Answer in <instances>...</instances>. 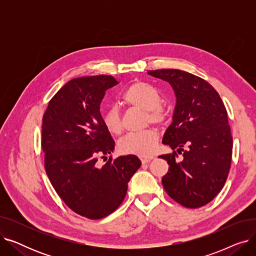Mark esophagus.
Returning a JSON list of instances; mask_svg holds the SVG:
<instances>
[{
	"instance_id": "obj_1",
	"label": "esophagus",
	"mask_w": 256,
	"mask_h": 256,
	"mask_svg": "<svg viewBox=\"0 0 256 256\" xmlns=\"http://www.w3.org/2000/svg\"><path fill=\"white\" fill-rule=\"evenodd\" d=\"M152 158H154V156H142V158H140V160H141L142 164L150 163Z\"/></svg>"
}]
</instances>
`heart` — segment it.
I'll list each match as a JSON object with an SVG mask.
<instances>
[{"instance_id": "b5f03b06", "label": "heart", "mask_w": 256, "mask_h": 256, "mask_svg": "<svg viewBox=\"0 0 256 256\" xmlns=\"http://www.w3.org/2000/svg\"><path fill=\"white\" fill-rule=\"evenodd\" d=\"M122 102L128 106L144 110L147 124L163 126L167 122L168 113L160 104L162 96L158 89L150 84L140 80L134 82L124 91ZM102 122L112 135H119L122 130V121L117 106H111L108 108L102 115ZM158 141V132L154 128H147L139 132L128 134L122 140H120L118 147L122 154L146 156L154 154Z\"/></svg>"}]
</instances>
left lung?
Wrapping results in <instances>:
<instances>
[{"instance_id":"8db88e82","label":"left lung","mask_w":256,"mask_h":256,"mask_svg":"<svg viewBox=\"0 0 256 256\" xmlns=\"http://www.w3.org/2000/svg\"><path fill=\"white\" fill-rule=\"evenodd\" d=\"M147 74L167 80L176 96L173 122L163 138L173 152L160 156L169 165L162 180L164 189L184 208L204 206L221 191L232 165V136L226 108L214 88L195 74L180 70ZM178 152L183 154L180 161Z\"/></svg>"}]
</instances>
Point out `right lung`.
I'll list each match as a JSON object with an SVG mask.
<instances>
[{
  "mask_svg": "<svg viewBox=\"0 0 256 256\" xmlns=\"http://www.w3.org/2000/svg\"><path fill=\"white\" fill-rule=\"evenodd\" d=\"M119 84L112 76L76 78L48 102L42 117L44 168L59 197L80 216L98 220L115 212L128 182L141 166L136 156H106L115 142L106 128L100 104L108 89Z\"/></svg>",
  "mask_w": 256,
  "mask_h": 256,
  "instance_id": "right-lung-1",
  "label": "right lung"
}]
</instances>
